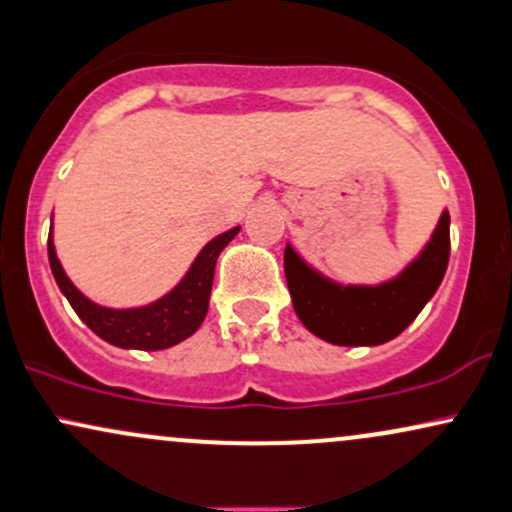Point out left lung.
<instances>
[{
    "label": "left lung",
    "mask_w": 512,
    "mask_h": 512,
    "mask_svg": "<svg viewBox=\"0 0 512 512\" xmlns=\"http://www.w3.org/2000/svg\"><path fill=\"white\" fill-rule=\"evenodd\" d=\"M450 260V214L443 211L421 255L378 286H342L315 272L291 245L284 252L293 310L315 337L339 346H378L414 322L438 291Z\"/></svg>",
    "instance_id": "obj_1"
}]
</instances>
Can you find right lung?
I'll list each match as a JSON object with an SVG mask.
<instances>
[{"mask_svg": "<svg viewBox=\"0 0 512 512\" xmlns=\"http://www.w3.org/2000/svg\"><path fill=\"white\" fill-rule=\"evenodd\" d=\"M238 231L240 226L209 240L192 262L190 272L182 276L180 284L163 298H158L156 303L142 305V308L115 310L88 301L84 293L69 281V276L64 274L62 264L57 260L55 243H52V231L48 238L50 269L55 274L60 291L72 303L74 313L105 342L120 346V349H168V346L180 344L182 339L195 334L204 317H207L216 260H219L221 250L238 236Z\"/></svg>", "mask_w": 512, "mask_h": 512, "instance_id": "add662e5", "label": "right lung"}]
</instances>
